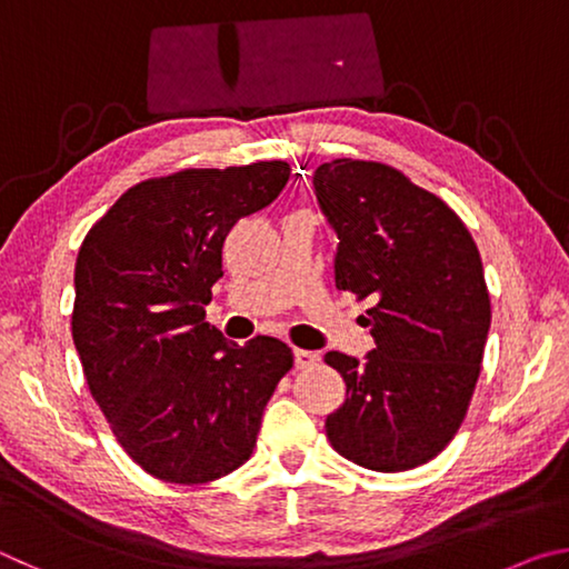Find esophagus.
Wrapping results in <instances>:
<instances>
[{
  "label": "esophagus",
  "mask_w": 569,
  "mask_h": 569,
  "mask_svg": "<svg viewBox=\"0 0 569 569\" xmlns=\"http://www.w3.org/2000/svg\"><path fill=\"white\" fill-rule=\"evenodd\" d=\"M293 361H296L298 369H311V366H316V361H319V353L306 351V349H296Z\"/></svg>",
  "instance_id": "obj_1"
}]
</instances>
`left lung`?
<instances>
[{
  "instance_id": "obj_1",
  "label": "left lung",
  "mask_w": 569,
  "mask_h": 569,
  "mask_svg": "<svg viewBox=\"0 0 569 569\" xmlns=\"http://www.w3.org/2000/svg\"><path fill=\"white\" fill-rule=\"evenodd\" d=\"M313 190L339 236L336 288L373 301V349L326 353L346 381L326 437L373 471L427 465L465 421L485 356L492 308L477 243L445 200L383 162H323Z\"/></svg>"
}]
</instances>
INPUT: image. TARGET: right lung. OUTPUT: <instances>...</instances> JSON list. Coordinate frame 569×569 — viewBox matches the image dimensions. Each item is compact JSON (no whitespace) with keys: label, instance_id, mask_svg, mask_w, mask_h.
Here are the masks:
<instances>
[{"label":"right lung","instance_id":"1","mask_svg":"<svg viewBox=\"0 0 569 569\" xmlns=\"http://www.w3.org/2000/svg\"><path fill=\"white\" fill-rule=\"evenodd\" d=\"M288 176L268 160L142 180L82 240L74 349L120 447L162 481L206 485L248 461L293 366L283 341L228 343L206 321L228 230L273 203Z\"/></svg>","mask_w":569,"mask_h":569}]
</instances>
